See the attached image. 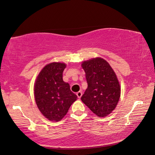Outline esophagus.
Instances as JSON below:
<instances>
[{
    "label": "esophagus",
    "instance_id": "34e87169",
    "mask_svg": "<svg viewBox=\"0 0 155 155\" xmlns=\"http://www.w3.org/2000/svg\"><path fill=\"white\" fill-rule=\"evenodd\" d=\"M77 96L78 98H81V97L82 96V92L81 91H78L77 93Z\"/></svg>",
    "mask_w": 155,
    "mask_h": 155
}]
</instances>
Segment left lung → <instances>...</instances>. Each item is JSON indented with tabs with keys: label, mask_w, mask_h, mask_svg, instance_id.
<instances>
[{
	"label": "left lung",
	"mask_w": 155,
	"mask_h": 155,
	"mask_svg": "<svg viewBox=\"0 0 155 155\" xmlns=\"http://www.w3.org/2000/svg\"><path fill=\"white\" fill-rule=\"evenodd\" d=\"M87 88L81 99L99 117L110 114L116 107L121 95L117 77L109 63L101 58L84 61Z\"/></svg>",
	"instance_id": "left-lung-1"
}]
</instances>
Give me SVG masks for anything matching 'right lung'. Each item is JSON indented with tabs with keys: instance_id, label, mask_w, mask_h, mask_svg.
<instances>
[{
	"instance_id": "1",
	"label": "right lung",
	"mask_w": 155,
	"mask_h": 155,
	"mask_svg": "<svg viewBox=\"0 0 155 155\" xmlns=\"http://www.w3.org/2000/svg\"><path fill=\"white\" fill-rule=\"evenodd\" d=\"M64 63L47 64L39 73L34 87L38 108L51 121H59L66 115L78 96L63 81Z\"/></svg>"
}]
</instances>
